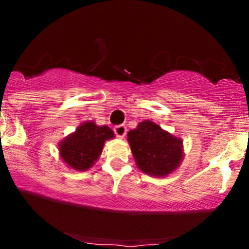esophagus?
I'll list each match as a JSON object with an SVG mask.
<instances>
[{"instance_id": "34e87169", "label": "esophagus", "mask_w": 249, "mask_h": 249, "mask_svg": "<svg viewBox=\"0 0 249 249\" xmlns=\"http://www.w3.org/2000/svg\"><path fill=\"white\" fill-rule=\"evenodd\" d=\"M113 131H115L116 136L118 137V138H124L125 134H126V132H127V128L124 124H122V125H118V126H116L115 128H113Z\"/></svg>"}]
</instances>
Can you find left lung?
I'll return each mask as SVG.
<instances>
[{
    "label": "left lung",
    "mask_w": 249,
    "mask_h": 249,
    "mask_svg": "<svg viewBox=\"0 0 249 249\" xmlns=\"http://www.w3.org/2000/svg\"><path fill=\"white\" fill-rule=\"evenodd\" d=\"M127 142L139 170L156 178L173 173L184 158L181 139L152 121H142L128 131Z\"/></svg>",
    "instance_id": "left-lung-1"
}]
</instances>
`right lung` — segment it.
Listing matches in <instances>:
<instances>
[{"label": "right lung", "mask_w": 249, "mask_h": 249, "mask_svg": "<svg viewBox=\"0 0 249 249\" xmlns=\"http://www.w3.org/2000/svg\"><path fill=\"white\" fill-rule=\"evenodd\" d=\"M115 133L107 125L99 126L95 122L82 123L73 133L59 142V156L68 167L87 171L102 154L104 142L112 139Z\"/></svg>", "instance_id": "1"}]
</instances>
